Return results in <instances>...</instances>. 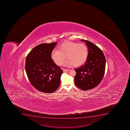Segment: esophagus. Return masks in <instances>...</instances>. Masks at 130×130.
I'll use <instances>...</instances> for the list:
<instances>
[{"instance_id":"obj_1","label":"esophagus","mask_w":130,"mask_h":130,"mask_svg":"<svg viewBox=\"0 0 130 130\" xmlns=\"http://www.w3.org/2000/svg\"><path fill=\"white\" fill-rule=\"evenodd\" d=\"M63 72H67L70 71V70H68V69H63Z\"/></svg>"}]
</instances>
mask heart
<instances>
[{
    "label": "heart",
    "instance_id": "1",
    "mask_svg": "<svg viewBox=\"0 0 130 130\" xmlns=\"http://www.w3.org/2000/svg\"><path fill=\"white\" fill-rule=\"evenodd\" d=\"M88 56V49L85 44L67 41L60 44L58 50H53L51 53V58L55 63L61 65L67 58L64 63L67 67L74 65L78 67L86 61Z\"/></svg>",
    "mask_w": 130,
    "mask_h": 130
}]
</instances>
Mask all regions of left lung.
I'll return each mask as SVG.
<instances>
[{"mask_svg": "<svg viewBox=\"0 0 130 130\" xmlns=\"http://www.w3.org/2000/svg\"><path fill=\"white\" fill-rule=\"evenodd\" d=\"M85 42L88 48V56L84 65L75 69V84L82 90H88L96 87L104 77L105 58L103 52L90 41Z\"/></svg>", "mask_w": 130, "mask_h": 130, "instance_id": "left-lung-1", "label": "left lung"}]
</instances>
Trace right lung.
Listing matches in <instances>:
<instances>
[{
	"mask_svg": "<svg viewBox=\"0 0 130 130\" xmlns=\"http://www.w3.org/2000/svg\"><path fill=\"white\" fill-rule=\"evenodd\" d=\"M57 43H43L35 46L26 57L25 68L32 86L42 92L52 93L60 83L63 70L51 58Z\"/></svg>",
	"mask_w": 130,
	"mask_h": 130,
	"instance_id": "obj_1",
	"label": "right lung"
}]
</instances>
